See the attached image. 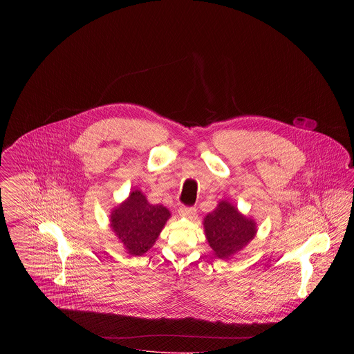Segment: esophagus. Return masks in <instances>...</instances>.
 I'll return each instance as SVG.
<instances>
[{"label": "esophagus", "mask_w": 354, "mask_h": 354, "mask_svg": "<svg viewBox=\"0 0 354 354\" xmlns=\"http://www.w3.org/2000/svg\"><path fill=\"white\" fill-rule=\"evenodd\" d=\"M179 214H180V216H183L185 219H194L195 215H196V208H194V207H182L179 209Z\"/></svg>", "instance_id": "esophagus-1"}]
</instances>
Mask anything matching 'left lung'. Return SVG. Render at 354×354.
<instances>
[{
  "mask_svg": "<svg viewBox=\"0 0 354 354\" xmlns=\"http://www.w3.org/2000/svg\"><path fill=\"white\" fill-rule=\"evenodd\" d=\"M204 235L219 259H231L243 251L257 234V223L243 215L228 201H220L216 208L203 219Z\"/></svg>",
  "mask_w": 354,
  "mask_h": 354,
  "instance_id": "obj_1",
  "label": "left lung"
}]
</instances>
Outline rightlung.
Listing matches in <instances>:
<instances>
[{
    "label": "right lung",
    "instance_id": "1",
    "mask_svg": "<svg viewBox=\"0 0 354 354\" xmlns=\"http://www.w3.org/2000/svg\"><path fill=\"white\" fill-rule=\"evenodd\" d=\"M171 212L162 204H151L140 189L130 195L111 209L110 227L131 256L147 252L165 228Z\"/></svg>",
    "mask_w": 354,
    "mask_h": 354
}]
</instances>
